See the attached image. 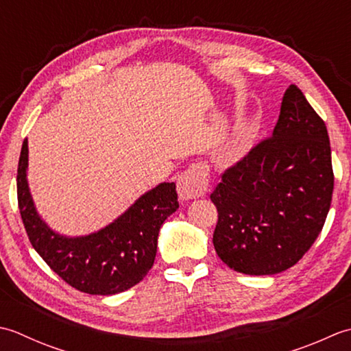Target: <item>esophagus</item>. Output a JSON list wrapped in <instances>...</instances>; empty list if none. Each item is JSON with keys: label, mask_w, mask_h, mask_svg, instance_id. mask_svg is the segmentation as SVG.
Returning <instances> with one entry per match:
<instances>
[{"label": "esophagus", "mask_w": 351, "mask_h": 351, "mask_svg": "<svg viewBox=\"0 0 351 351\" xmlns=\"http://www.w3.org/2000/svg\"><path fill=\"white\" fill-rule=\"evenodd\" d=\"M209 186V171L206 167L192 165L180 174L177 180V192L182 199H195L203 197Z\"/></svg>", "instance_id": "esophagus-1"}]
</instances>
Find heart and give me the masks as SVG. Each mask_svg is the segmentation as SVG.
<instances>
[{"mask_svg": "<svg viewBox=\"0 0 351 351\" xmlns=\"http://www.w3.org/2000/svg\"><path fill=\"white\" fill-rule=\"evenodd\" d=\"M250 142H252V139H250L248 134L242 133L239 136H236V138L228 142V145L224 148L223 160L227 163H233L238 160L239 157L248 149Z\"/></svg>", "mask_w": 351, "mask_h": 351, "instance_id": "obj_1", "label": "heart"}]
</instances>
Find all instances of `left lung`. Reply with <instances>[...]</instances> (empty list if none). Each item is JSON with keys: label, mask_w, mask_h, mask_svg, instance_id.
Masks as SVG:
<instances>
[{"label": "left lung", "mask_w": 351, "mask_h": 351, "mask_svg": "<svg viewBox=\"0 0 351 351\" xmlns=\"http://www.w3.org/2000/svg\"><path fill=\"white\" fill-rule=\"evenodd\" d=\"M333 182L324 121L291 84L273 136L227 168L210 194L219 259L250 276L294 267L323 230Z\"/></svg>", "instance_id": "8db88e82"}]
</instances>
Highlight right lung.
I'll use <instances>...</instances> for the list:
<instances>
[{"label":"right lung","instance_id":"add662e5","mask_svg":"<svg viewBox=\"0 0 351 351\" xmlns=\"http://www.w3.org/2000/svg\"><path fill=\"white\" fill-rule=\"evenodd\" d=\"M28 147L18 163V206L33 248L69 286L90 295H113L138 285L152 269L157 236L178 209L176 183H160L142 195L115 223L82 238L54 233L36 213L27 184Z\"/></svg>","mask_w":351,"mask_h":351}]
</instances>
